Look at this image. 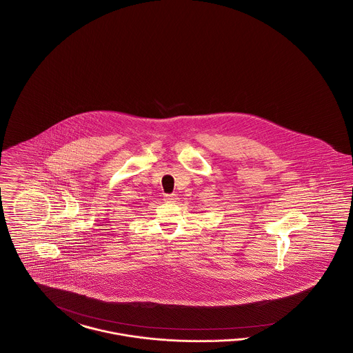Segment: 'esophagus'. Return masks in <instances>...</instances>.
Listing matches in <instances>:
<instances>
[{
  "label": "esophagus",
  "mask_w": 353,
  "mask_h": 353,
  "mask_svg": "<svg viewBox=\"0 0 353 353\" xmlns=\"http://www.w3.org/2000/svg\"><path fill=\"white\" fill-rule=\"evenodd\" d=\"M176 195L175 194H171V195H165V198H163V201L165 202H168V203H172V202H176Z\"/></svg>",
  "instance_id": "obj_1"
}]
</instances>
